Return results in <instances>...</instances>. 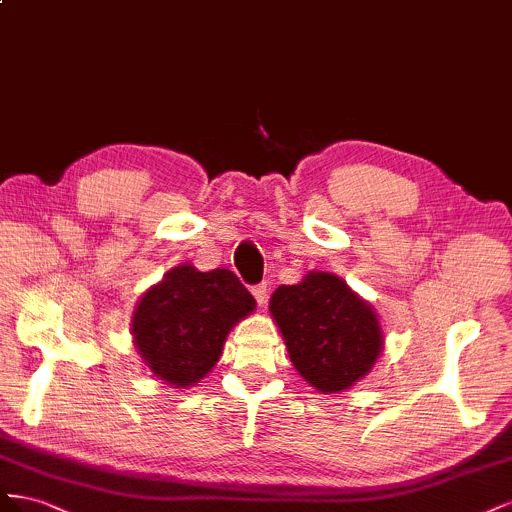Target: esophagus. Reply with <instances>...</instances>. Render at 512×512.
I'll return each mask as SVG.
<instances>
[{
  "label": "esophagus",
  "mask_w": 512,
  "mask_h": 512,
  "mask_svg": "<svg viewBox=\"0 0 512 512\" xmlns=\"http://www.w3.org/2000/svg\"><path fill=\"white\" fill-rule=\"evenodd\" d=\"M253 296H255V300H257L259 306H266V302H268V283L255 285V287H253Z\"/></svg>",
  "instance_id": "obj_1"
}]
</instances>
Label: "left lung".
Here are the masks:
<instances>
[{"mask_svg":"<svg viewBox=\"0 0 512 512\" xmlns=\"http://www.w3.org/2000/svg\"><path fill=\"white\" fill-rule=\"evenodd\" d=\"M287 354L302 379L324 394L352 388L384 352L373 306L332 272L311 270L270 298Z\"/></svg>","mask_w":512,"mask_h":512,"instance_id":"8db88e82","label":"left lung"}]
</instances>
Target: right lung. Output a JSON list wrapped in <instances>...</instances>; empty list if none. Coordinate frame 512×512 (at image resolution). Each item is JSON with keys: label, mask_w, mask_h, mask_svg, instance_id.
<instances>
[{"label": "right lung", "mask_w": 512, "mask_h": 512, "mask_svg": "<svg viewBox=\"0 0 512 512\" xmlns=\"http://www.w3.org/2000/svg\"><path fill=\"white\" fill-rule=\"evenodd\" d=\"M253 311L255 298L233 272L180 264L143 291L130 334L154 377L191 388L214 369L233 326Z\"/></svg>", "instance_id": "1"}]
</instances>
